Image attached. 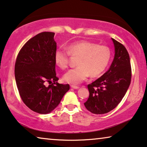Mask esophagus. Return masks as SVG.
Returning a JSON list of instances; mask_svg holds the SVG:
<instances>
[{
    "instance_id": "obj_1",
    "label": "esophagus",
    "mask_w": 147,
    "mask_h": 147,
    "mask_svg": "<svg viewBox=\"0 0 147 147\" xmlns=\"http://www.w3.org/2000/svg\"><path fill=\"white\" fill-rule=\"evenodd\" d=\"M71 88L73 89H78L79 87L77 86H74V85H72V86H71Z\"/></svg>"
}]
</instances>
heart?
Instances as JSON below:
<instances>
[{
	"instance_id": "heart-1",
	"label": "heart",
	"mask_w": 147,
	"mask_h": 147,
	"mask_svg": "<svg viewBox=\"0 0 147 147\" xmlns=\"http://www.w3.org/2000/svg\"><path fill=\"white\" fill-rule=\"evenodd\" d=\"M67 51L58 49L54 54L55 62L61 69L68 67L69 55L79 56L77 67L69 70L63 76V80L70 84H79L88 78L98 77L103 73L109 64L111 53L110 49L104 45H98L88 40H80L67 46Z\"/></svg>"
}]
</instances>
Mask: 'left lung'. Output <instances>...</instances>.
Masks as SVG:
<instances>
[{
    "label": "left lung",
    "instance_id": "8db88e82",
    "mask_svg": "<svg viewBox=\"0 0 147 147\" xmlns=\"http://www.w3.org/2000/svg\"><path fill=\"white\" fill-rule=\"evenodd\" d=\"M115 56L109 69L89 84V98L85 107L93 114H105L115 109L125 96L131 84V67L129 53L120 42L112 38Z\"/></svg>",
    "mask_w": 147,
    "mask_h": 147
}]
</instances>
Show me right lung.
Segmentation results:
<instances>
[{
	"instance_id": "right-lung-1",
	"label": "right lung",
	"mask_w": 147,
	"mask_h": 147,
	"mask_svg": "<svg viewBox=\"0 0 147 147\" xmlns=\"http://www.w3.org/2000/svg\"><path fill=\"white\" fill-rule=\"evenodd\" d=\"M54 34L43 32L30 39L19 52L14 67L21 99L29 109L40 114L52 112L69 89V84L57 82Z\"/></svg>"
}]
</instances>
